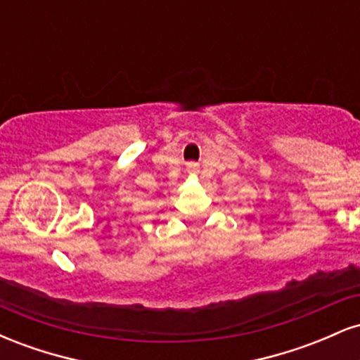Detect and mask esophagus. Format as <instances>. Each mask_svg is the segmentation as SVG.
<instances>
[{"instance_id":"obj_1","label":"esophagus","mask_w":360,"mask_h":360,"mask_svg":"<svg viewBox=\"0 0 360 360\" xmlns=\"http://www.w3.org/2000/svg\"><path fill=\"white\" fill-rule=\"evenodd\" d=\"M188 171L198 172V166H196V164H188Z\"/></svg>"}]
</instances>
